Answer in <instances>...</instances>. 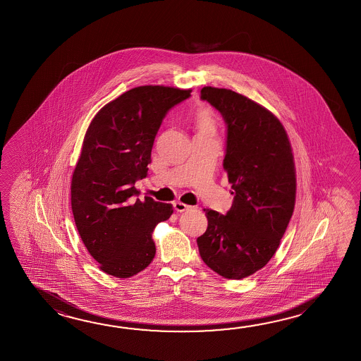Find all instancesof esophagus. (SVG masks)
Listing matches in <instances>:
<instances>
[{
	"instance_id": "obj_1",
	"label": "esophagus",
	"mask_w": 361,
	"mask_h": 361,
	"mask_svg": "<svg viewBox=\"0 0 361 361\" xmlns=\"http://www.w3.org/2000/svg\"><path fill=\"white\" fill-rule=\"evenodd\" d=\"M173 207H175V209H176L177 212H185V211H188L190 206H188V204H185V203H181V202H176V203H173Z\"/></svg>"
}]
</instances>
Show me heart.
I'll return each instance as SVG.
<instances>
[{
    "label": "heart",
    "instance_id": "heart-1",
    "mask_svg": "<svg viewBox=\"0 0 361 361\" xmlns=\"http://www.w3.org/2000/svg\"><path fill=\"white\" fill-rule=\"evenodd\" d=\"M195 123H197L199 131H211L214 128V119H212L211 113L203 108H200L197 111Z\"/></svg>",
    "mask_w": 361,
    "mask_h": 361
}]
</instances>
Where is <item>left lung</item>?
I'll use <instances>...</instances> for the list:
<instances>
[{"mask_svg":"<svg viewBox=\"0 0 361 361\" xmlns=\"http://www.w3.org/2000/svg\"><path fill=\"white\" fill-rule=\"evenodd\" d=\"M200 99L225 121L224 169L234 199L225 214L204 209L208 226L197 239L199 255L221 276L243 279L270 261L293 214L292 147L279 119L248 97L203 87Z\"/></svg>","mask_w":361,"mask_h":361,"instance_id":"left-lung-1","label":"left lung"}]
</instances>
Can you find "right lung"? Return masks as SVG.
<instances>
[{
	"mask_svg": "<svg viewBox=\"0 0 361 361\" xmlns=\"http://www.w3.org/2000/svg\"><path fill=\"white\" fill-rule=\"evenodd\" d=\"M192 90L140 86L106 104L92 119L72 177L75 226L104 272L130 278L153 261L152 234L172 204L136 198L163 119Z\"/></svg>",
	"mask_w": 361,
	"mask_h": 361,
	"instance_id": "add662e5",
	"label": "right lung"
}]
</instances>
